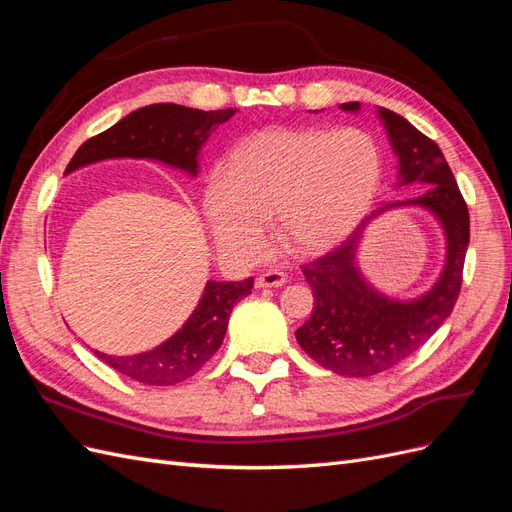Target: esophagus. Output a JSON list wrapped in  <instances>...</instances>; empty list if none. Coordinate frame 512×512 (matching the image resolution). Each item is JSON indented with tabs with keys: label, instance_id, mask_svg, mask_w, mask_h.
Returning a JSON list of instances; mask_svg holds the SVG:
<instances>
[{
	"label": "esophagus",
	"instance_id": "34e87169",
	"mask_svg": "<svg viewBox=\"0 0 512 512\" xmlns=\"http://www.w3.org/2000/svg\"><path fill=\"white\" fill-rule=\"evenodd\" d=\"M286 280H288V275L284 271L271 269L267 273H262L260 277H256V286L258 288H280L286 284Z\"/></svg>",
	"mask_w": 512,
	"mask_h": 512
}]
</instances>
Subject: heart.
Returning <instances> with one entry per match:
<instances>
[{
	"instance_id": "obj_1",
	"label": "heart",
	"mask_w": 512,
	"mask_h": 512,
	"mask_svg": "<svg viewBox=\"0 0 512 512\" xmlns=\"http://www.w3.org/2000/svg\"><path fill=\"white\" fill-rule=\"evenodd\" d=\"M384 160L361 128H271L243 138L205 190L211 230L226 252L258 258L269 220L290 250L316 256L348 241L374 211Z\"/></svg>"
}]
</instances>
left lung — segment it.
Masks as SVG:
<instances>
[{"label":"left lung","mask_w":512,"mask_h":512,"mask_svg":"<svg viewBox=\"0 0 512 512\" xmlns=\"http://www.w3.org/2000/svg\"><path fill=\"white\" fill-rule=\"evenodd\" d=\"M342 108L359 111L361 104L346 102ZM380 119L399 158L397 188L418 181L427 190L418 198L386 203L369 218L406 205L429 209L446 232V265L438 284L421 299L384 297L365 282L356 267V243L365 228L363 222L348 241L301 267L314 290V312L297 329V342L324 369L350 378L382 374L427 344L457 303L470 243L468 205L440 147L389 108H380Z\"/></svg>","instance_id":"obj_1"}]
</instances>
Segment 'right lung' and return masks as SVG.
Returning a JSON list of instances; mask_svg holds the SVG:
<instances>
[{"label":"right lung","instance_id":"1","mask_svg":"<svg viewBox=\"0 0 512 512\" xmlns=\"http://www.w3.org/2000/svg\"><path fill=\"white\" fill-rule=\"evenodd\" d=\"M235 113L237 108L198 111L168 102L138 108L113 128L85 141L74 153L66 173L108 158H149L196 175L200 147L220 123ZM252 286L254 277L243 282H207L194 314L162 346L134 356L104 352H96V356L119 374L143 384L170 386L188 380L222 346L232 307L252 292Z\"/></svg>","mask_w":512,"mask_h":512}]
</instances>
